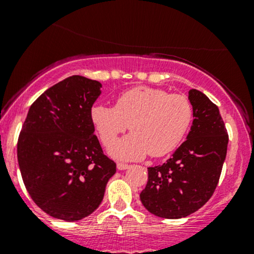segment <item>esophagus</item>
Segmentation results:
<instances>
[{
    "instance_id": "esophagus-1",
    "label": "esophagus",
    "mask_w": 254,
    "mask_h": 254,
    "mask_svg": "<svg viewBox=\"0 0 254 254\" xmlns=\"http://www.w3.org/2000/svg\"><path fill=\"white\" fill-rule=\"evenodd\" d=\"M117 168L119 171H124V170H127L129 168V165L127 164H123V162H118L117 164Z\"/></svg>"
}]
</instances>
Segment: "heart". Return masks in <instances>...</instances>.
Segmentation results:
<instances>
[{
	"label": "heart",
	"instance_id": "1",
	"mask_svg": "<svg viewBox=\"0 0 254 254\" xmlns=\"http://www.w3.org/2000/svg\"><path fill=\"white\" fill-rule=\"evenodd\" d=\"M90 117L105 147L130 125L133 132L109 151L116 159L131 161L172 153L190 129L193 107L186 95L141 86L118 95L115 107L94 105Z\"/></svg>",
	"mask_w": 254,
	"mask_h": 254
}]
</instances>
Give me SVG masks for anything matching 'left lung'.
<instances>
[{
  "label": "left lung",
  "mask_w": 254,
  "mask_h": 254,
  "mask_svg": "<svg viewBox=\"0 0 254 254\" xmlns=\"http://www.w3.org/2000/svg\"><path fill=\"white\" fill-rule=\"evenodd\" d=\"M193 122L186 141L164 165L148 168L139 194L148 211L162 218L191 215L210 199L227 155L228 133L218 107L197 89L189 90Z\"/></svg>",
  "instance_id": "8db88e82"
}]
</instances>
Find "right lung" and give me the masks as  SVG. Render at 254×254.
Returning a JSON list of instances; mask_svg holds the SVG:
<instances>
[{"instance_id":"add662e5","label":"right lung","mask_w":254,"mask_h":254,"mask_svg":"<svg viewBox=\"0 0 254 254\" xmlns=\"http://www.w3.org/2000/svg\"><path fill=\"white\" fill-rule=\"evenodd\" d=\"M101 83L72 75L32 104L17 161L33 202L55 218L78 221L97 210L116 164L104 155L90 117Z\"/></svg>"}]
</instances>
